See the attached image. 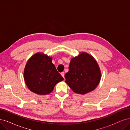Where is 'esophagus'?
I'll return each instance as SVG.
<instances>
[{
	"label": "esophagus",
	"mask_w": 130,
	"mask_h": 130,
	"mask_svg": "<svg viewBox=\"0 0 130 130\" xmlns=\"http://www.w3.org/2000/svg\"><path fill=\"white\" fill-rule=\"evenodd\" d=\"M60 74H61V75L62 76V77H63L64 78V75H65V73L64 72H61V73H60Z\"/></svg>",
	"instance_id": "esophagus-1"
}]
</instances>
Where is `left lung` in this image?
Listing matches in <instances>:
<instances>
[{
    "label": "left lung",
    "mask_w": 130,
    "mask_h": 130,
    "mask_svg": "<svg viewBox=\"0 0 130 130\" xmlns=\"http://www.w3.org/2000/svg\"><path fill=\"white\" fill-rule=\"evenodd\" d=\"M65 82L75 93L84 95L94 90L100 82L101 72L94 58L82 52L71 59Z\"/></svg>",
    "instance_id": "left-lung-1"
}]
</instances>
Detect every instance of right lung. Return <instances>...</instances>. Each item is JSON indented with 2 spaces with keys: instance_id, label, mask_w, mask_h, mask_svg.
I'll return each mask as SVG.
<instances>
[{
  "instance_id": "obj_1",
  "label": "right lung",
  "mask_w": 130,
  "mask_h": 130,
  "mask_svg": "<svg viewBox=\"0 0 130 130\" xmlns=\"http://www.w3.org/2000/svg\"><path fill=\"white\" fill-rule=\"evenodd\" d=\"M23 75L29 89L42 95L51 93L55 85L64 80L52 62V57L41 52L36 53L29 59Z\"/></svg>"
}]
</instances>
